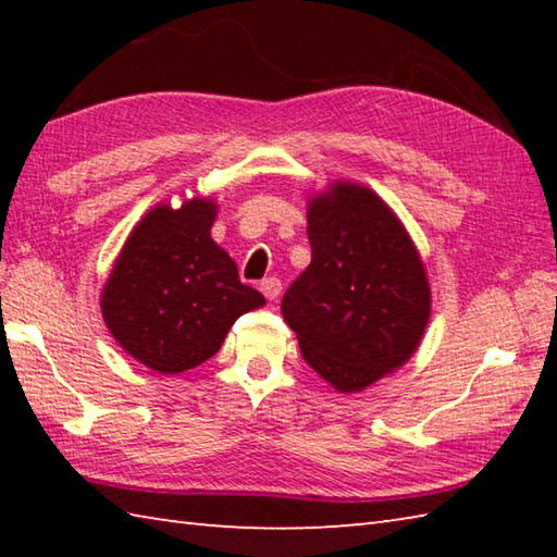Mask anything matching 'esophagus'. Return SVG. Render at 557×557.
<instances>
[{"label":"esophagus","mask_w":557,"mask_h":557,"mask_svg":"<svg viewBox=\"0 0 557 557\" xmlns=\"http://www.w3.org/2000/svg\"><path fill=\"white\" fill-rule=\"evenodd\" d=\"M260 292L265 294V299H270V301H275L277 297H280V292H282V285H280V280L277 277H265L263 282H260Z\"/></svg>","instance_id":"1"}]
</instances>
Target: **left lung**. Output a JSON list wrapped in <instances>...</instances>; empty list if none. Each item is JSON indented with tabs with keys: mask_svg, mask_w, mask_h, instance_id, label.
Masks as SVG:
<instances>
[{
	"mask_svg": "<svg viewBox=\"0 0 557 557\" xmlns=\"http://www.w3.org/2000/svg\"><path fill=\"white\" fill-rule=\"evenodd\" d=\"M311 263L282 297L301 357L337 393L405 366L431 318V285L405 224L373 188L333 182L306 206Z\"/></svg>",
	"mask_w": 557,
	"mask_h": 557,
	"instance_id": "left-lung-1",
	"label": "left lung"
}]
</instances>
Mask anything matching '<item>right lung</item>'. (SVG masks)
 Instances as JSON below:
<instances>
[{
	"label": "right lung",
	"mask_w": 557,
	"mask_h": 557,
	"mask_svg": "<svg viewBox=\"0 0 557 557\" xmlns=\"http://www.w3.org/2000/svg\"><path fill=\"white\" fill-rule=\"evenodd\" d=\"M212 198H188L180 208L158 203L126 236L102 287L104 325L128 357L174 375L218 354L239 315L265 304L242 285L236 263L210 230Z\"/></svg>",
	"instance_id": "1"
}]
</instances>
